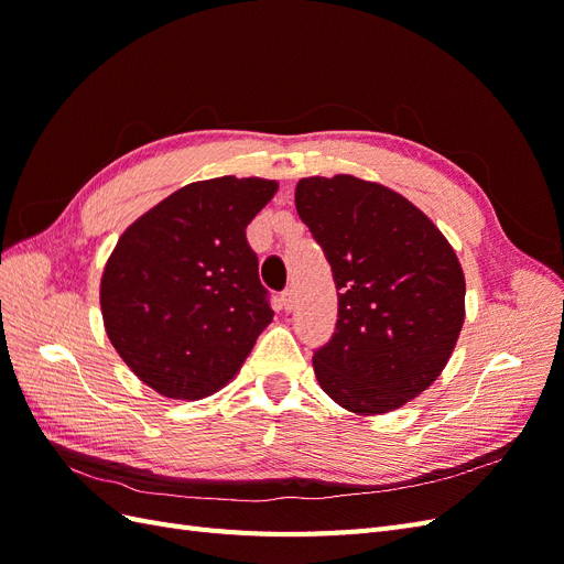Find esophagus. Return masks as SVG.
Wrapping results in <instances>:
<instances>
[{"mask_svg": "<svg viewBox=\"0 0 564 564\" xmlns=\"http://www.w3.org/2000/svg\"><path fill=\"white\" fill-rule=\"evenodd\" d=\"M280 305H282V311H292L294 308V292L292 289H284V292L280 294Z\"/></svg>", "mask_w": 564, "mask_h": 564, "instance_id": "1", "label": "esophagus"}]
</instances>
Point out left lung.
Masks as SVG:
<instances>
[{"mask_svg":"<svg viewBox=\"0 0 564 564\" xmlns=\"http://www.w3.org/2000/svg\"><path fill=\"white\" fill-rule=\"evenodd\" d=\"M296 212L338 292L336 332L313 355L317 383L357 416L395 412L456 348L466 319L458 256L416 204L377 181L301 178Z\"/></svg>","mask_w":564,"mask_h":564,"instance_id":"obj_1","label":"left lung"}]
</instances>
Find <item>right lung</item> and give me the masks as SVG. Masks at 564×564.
<instances>
[{
  "label": "right lung",
  "mask_w": 564,
  "mask_h": 564,
  "mask_svg": "<svg viewBox=\"0 0 564 564\" xmlns=\"http://www.w3.org/2000/svg\"><path fill=\"white\" fill-rule=\"evenodd\" d=\"M278 187L256 176L187 183L117 240L100 275L106 334L160 395H214L272 322L245 230Z\"/></svg>",
  "instance_id": "add662e5"
}]
</instances>
